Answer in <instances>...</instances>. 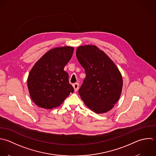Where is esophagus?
Returning a JSON list of instances; mask_svg holds the SVG:
<instances>
[{
	"label": "esophagus",
	"mask_w": 156,
	"mask_h": 156,
	"mask_svg": "<svg viewBox=\"0 0 156 156\" xmlns=\"http://www.w3.org/2000/svg\"><path fill=\"white\" fill-rule=\"evenodd\" d=\"M73 87L74 88V90L75 92H76L78 90V87H79V84L78 83H75L73 84Z\"/></svg>",
	"instance_id": "esophagus-1"
}]
</instances>
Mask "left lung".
Returning <instances> with one entry per match:
<instances>
[{
	"label": "left lung",
	"mask_w": 156,
	"mask_h": 156,
	"mask_svg": "<svg viewBox=\"0 0 156 156\" xmlns=\"http://www.w3.org/2000/svg\"><path fill=\"white\" fill-rule=\"evenodd\" d=\"M77 59L86 76L78 93L84 104L97 114L111 110L123 87L122 74L112 60L94 45L80 46Z\"/></svg>",
	"instance_id": "obj_1"
}]
</instances>
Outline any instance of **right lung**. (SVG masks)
I'll list each match as a JSON object with an SVG mask.
<instances>
[{
	"label": "right lung",
	"instance_id": "right-lung-1",
	"mask_svg": "<svg viewBox=\"0 0 156 156\" xmlns=\"http://www.w3.org/2000/svg\"><path fill=\"white\" fill-rule=\"evenodd\" d=\"M74 48L64 46L48 51L34 65L27 79L33 101L39 107L51 109L60 106L73 92L69 74L64 70L70 60Z\"/></svg>",
	"mask_w": 156,
	"mask_h": 156
}]
</instances>
